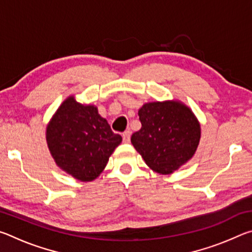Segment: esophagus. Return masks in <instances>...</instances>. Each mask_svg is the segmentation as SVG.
<instances>
[{
    "label": "esophagus",
    "instance_id": "34e87169",
    "mask_svg": "<svg viewBox=\"0 0 252 252\" xmlns=\"http://www.w3.org/2000/svg\"><path fill=\"white\" fill-rule=\"evenodd\" d=\"M130 136H131V132L129 130H126V131L123 132V133H122L123 142H126V143L130 142Z\"/></svg>",
    "mask_w": 252,
    "mask_h": 252
}]
</instances>
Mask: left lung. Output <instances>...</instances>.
Returning <instances> with one entry per match:
<instances>
[{"mask_svg":"<svg viewBox=\"0 0 252 252\" xmlns=\"http://www.w3.org/2000/svg\"><path fill=\"white\" fill-rule=\"evenodd\" d=\"M138 114L142 126L131 142L153 171L170 174L193 157L201 127L190 108L179 101L149 102Z\"/></svg>","mask_w":252,"mask_h":252,"instance_id":"1","label":"left lung"}]
</instances>
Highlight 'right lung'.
I'll use <instances>...</instances> for the list:
<instances>
[{
	"label": "right lung",
	"mask_w": 252,
	"mask_h": 252,
	"mask_svg": "<svg viewBox=\"0 0 252 252\" xmlns=\"http://www.w3.org/2000/svg\"><path fill=\"white\" fill-rule=\"evenodd\" d=\"M121 141L96 106L81 104L74 96L63 101L46 126V142L55 163L83 182L100 176Z\"/></svg>",
	"instance_id": "1"
}]
</instances>
